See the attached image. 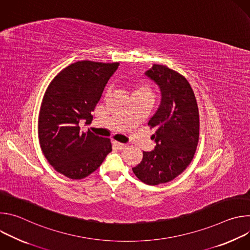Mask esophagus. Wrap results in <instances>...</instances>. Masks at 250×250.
Here are the masks:
<instances>
[{
	"label": "esophagus",
	"mask_w": 250,
	"mask_h": 250,
	"mask_svg": "<svg viewBox=\"0 0 250 250\" xmlns=\"http://www.w3.org/2000/svg\"><path fill=\"white\" fill-rule=\"evenodd\" d=\"M113 145L119 149V150H124L126 148V145L125 144H121L119 141H113Z\"/></svg>",
	"instance_id": "34e87169"
}]
</instances>
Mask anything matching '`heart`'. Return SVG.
<instances>
[{
	"mask_svg": "<svg viewBox=\"0 0 250 250\" xmlns=\"http://www.w3.org/2000/svg\"><path fill=\"white\" fill-rule=\"evenodd\" d=\"M134 93H149V88L147 86H146V85H142V86L138 87L134 91Z\"/></svg>",
	"mask_w": 250,
	"mask_h": 250,
	"instance_id": "obj_1",
	"label": "heart"
}]
</instances>
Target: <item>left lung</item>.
Here are the masks:
<instances>
[{
    "label": "left lung",
    "mask_w": 250,
    "mask_h": 250,
    "mask_svg": "<svg viewBox=\"0 0 250 250\" xmlns=\"http://www.w3.org/2000/svg\"><path fill=\"white\" fill-rule=\"evenodd\" d=\"M146 75L158 85L160 104L148 125L155 129L152 151H144L141 162L132 168L147 185L167 183L180 175L192 161L199 140V110L187 79L164 65L154 64Z\"/></svg>",
    "instance_id": "1"
}]
</instances>
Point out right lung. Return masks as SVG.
Here are the masks:
<instances>
[{
	"mask_svg": "<svg viewBox=\"0 0 250 250\" xmlns=\"http://www.w3.org/2000/svg\"><path fill=\"white\" fill-rule=\"evenodd\" d=\"M120 63L78 61L64 68L49 84L41 106L39 138L49 164L70 179L89 176L112 151L109 138L81 132L92 123L96 104Z\"/></svg>",
	"mask_w": 250,
	"mask_h": 250,
	"instance_id": "right-lung-1",
	"label": "right lung"
}]
</instances>
